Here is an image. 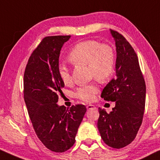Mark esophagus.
Segmentation results:
<instances>
[{"mask_svg": "<svg viewBox=\"0 0 160 160\" xmlns=\"http://www.w3.org/2000/svg\"><path fill=\"white\" fill-rule=\"evenodd\" d=\"M87 109H88V110L94 109V108H96V106H95L94 105H87Z\"/></svg>", "mask_w": 160, "mask_h": 160, "instance_id": "34e87169", "label": "esophagus"}]
</instances>
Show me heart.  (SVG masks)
I'll use <instances>...</instances> for the list:
<instances>
[{"label": "heart", "mask_w": 160, "mask_h": 160, "mask_svg": "<svg viewBox=\"0 0 160 160\" xmlns=\"http://www.w3.org/2000/svg\"><path fill=\"white\" fill-rule=\"evenodd\" d=\"M69 61L73 64L88 65L89 73L101 82L109 80L115 71V53L110 45L100 44L96 40H87L77 44L69 54ZM58 74L66 85L71 82V75L65 64L58 66ZM99 92V87L92 83L80 87L75 96L85 102L92 101Z\"/></svg>", "instance_id": "1"}]
</instances>
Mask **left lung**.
Listing matches in <instances>:
<instances>
[{
	"label": "left lung",
	"mask_w": 160,
	"mask_h": 160,
	"mask_svg": "<svg viewBox=\"0 0 160 160\" xmlns=\"http://www.w3.org/2000/svg\"><path fill=\"white\" fill-rule=\"evenodd\" d=\"M116 47V77L103 89L101 97L115 102L112 112L99 108L98 129L102 139L112 148L130 144L138 134L145 108L146 84L138 56L126 38L110 29Z\"/></svg>",
	"instance_id": "obj_1"
}]
</instances>
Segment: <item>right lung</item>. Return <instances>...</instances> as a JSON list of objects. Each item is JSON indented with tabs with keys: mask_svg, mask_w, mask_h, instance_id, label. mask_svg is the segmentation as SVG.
<instances>
[{
	"mask_svg": "<svg viewBox=\"0 0 160 160\" xmlns=\"http://www.w3.org/2000/svg\"><path fill=\"white\" fill-rule=\"evenodd\" d=\"M71 36H48L31 54L24 73V100L33 128L47 148L65 152L74 144L87 112L83 105L58 106V94L64 83L58 74L59 56Z\"/></svg>",
	"mask_w": 160,
	"mask_h": 160,
	"instance_id": "add662e5",
	"label": "right lung"
}]
</instances>
